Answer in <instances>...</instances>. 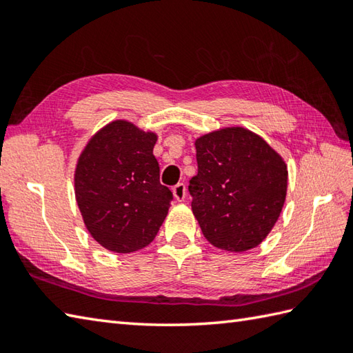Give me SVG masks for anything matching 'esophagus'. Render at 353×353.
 Listing matches in <instances>:
<instances>
[{
  "label": "esophagus",
  "mask_w": 353,
  "mask_h": 353,
  "mask_svg": "<svg viewBox=\"0 0 353 353\" xmlns=\"http://www.w3.org/2000/svg\"><path fill=\"white\" fill-rule=\"evenodd\" d=\"M172 194H174V199L177 201H183L186 197V186L185 183H177L174 188H172Z\"/></svg>",
  "instance_id": "obj_1"
}]
</instances>
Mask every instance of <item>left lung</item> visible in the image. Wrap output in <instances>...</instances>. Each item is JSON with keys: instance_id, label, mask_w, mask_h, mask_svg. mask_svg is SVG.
Segmentation results:
<instances>
[{"instance_id": "1", "label": "left lung", "mask_w": 353, "mask_h": 353, "mask_svg": "<svg viewBox=\"0 0 353 353\" xmlns=\"http://www.w3.org/2000/svg\"><path fill=\"white\" fill-rule=\"evenodd\" d=\"M197 174L188 191L205 238L228 252L259 245L273 229L287 196L288 171L267 142L243 127L196 141Z\"/></svg>"}]
</instances>
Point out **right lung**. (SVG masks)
<instances>
[{"instance_id":"add662e5","label":"right lung","mask_w":353,"mask_h":353,"mask_svg":"<svg viewBox=\"0 0 353 353\" xmlns=\"http://www.w3.org/2000/svg\"><path fill=\"white\" fill-rule=\"evenodd\" d=\"M156 134L127 121L108 124L81 153L76 199L89 234L110 252L130 253L153 241L172 192L159 181Z\"/></svg>"}]
</instances>
